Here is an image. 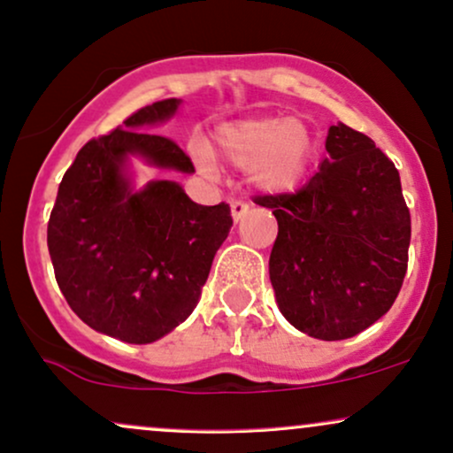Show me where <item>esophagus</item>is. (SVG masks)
<instances>
[{
    "instance_id": "esophagus-1",
    "label": "esophagus",
    "mask_w": 453,
    "mask_h": 453,
    "mask_svg": "<svg viewBox=\"0 0 453 453\" xmlns=\"http://www.w3.org/2000/svg\"><path fill=\"white\" fill-rule=\"evenodd\" d=\"M230 209H232V219H234V221H241L242 217L247 215L249 204H247V202H244V200H232Z\"/></svg>"
}]
</instances>
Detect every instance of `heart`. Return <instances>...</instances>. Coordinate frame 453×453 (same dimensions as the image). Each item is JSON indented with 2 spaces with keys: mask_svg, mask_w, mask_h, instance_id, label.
Wrapping results in <instances>:
<instances>
[{
  "mask_svg": "<svg viewBox=\"0 0 453 453\" xmlns=\"http://www.w3.org/2000/svg\"><path fill=\"white\" fill-rule=\"evenodd\" d=\"M217 149L230 164L249 168V176L266 191H285L303 179L313 138L304 123L285 117L253 119L226 126L217 134ZM197 168L215 173L209 149L202 142L189 144Z\"/></svg>",
  "mask_w": 453,
  "mask_h": 453,
  "instance_id": "b5f03b06",
  "label": "heart"
}]
</instances>
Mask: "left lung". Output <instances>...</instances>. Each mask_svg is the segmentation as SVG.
Here are the masks:
<instances>
[{
  "mask_svg": "<svg viewBox=\"0 0 453 453\" xmlns=\"http://www.w3.org/2000/svg\"><path fill=\"white\" fill-rule=\"evenodd\" d=\"M327 157L296 194L256 196L279 234L270 283L285 319L342 341L383 317L403 288L411 215L396 165L362 132L332 126Z\"/></svg>",
  "mask_w": 453,
  "mask_h": 453,
  "instance_id": "1",
  "label": "left lung"
}]
</instances>
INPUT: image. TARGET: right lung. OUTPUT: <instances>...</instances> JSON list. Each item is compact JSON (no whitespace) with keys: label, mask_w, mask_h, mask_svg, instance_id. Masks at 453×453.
<instances>
[{"label":"right lung","mask_w":453,"mask_h":453,"mask_svg":"<svg viewBox=\"0 0 453 453\" xmlns=\"http://www.w3.org/2000/svg\"><path fill=\"white\" fill-rule=\"evenodd\" d=\"M180 100L140 108L93 138L65 170L49 219V253L61 294L93 330L144 345L183 324L200 300L212 257L232 227L230 206H202L174 180L132 189L129 155L194 173L174 140L144 132Z\"/></svg>","instance_id":"right-lung-1"}]
</instances>
